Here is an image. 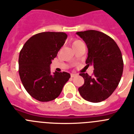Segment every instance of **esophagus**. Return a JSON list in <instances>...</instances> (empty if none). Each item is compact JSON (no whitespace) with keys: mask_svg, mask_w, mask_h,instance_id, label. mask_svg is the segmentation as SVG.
<instances>
[{"mask_svg":"<svg viewBox=\"0 0 134 134\" xmlns=\"http://www.w3.org/2000/svg\"><path fill=\"white\" fill-rule=\"evenodd\" d=\"M77 74H74V73H71V77H75V76H77Z\"/></svg>","mask_w":134,"mask_h":134,"instance_id":"obj_1","label":"esophagus"}]
</instances>
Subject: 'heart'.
Listing matches in <instances>:
<instances>
[{
  "label": "heart",
  "instance_id": "b5f03b06",
  "mask_svg": "<svg viewBox=\"0 0 134 134\" xmlns=\"http://www.w3.org/2000/svg\"><path fill=\"white\" fill-rule=\"evenodd\" d=\"M82 43V42H81V41L78 40H76L73 41L72 45H73V46H75V45H77V44H79V43Z\"/></svg>",
  "mask_w": 134,
  "mask_h": 134
}]
</instances>
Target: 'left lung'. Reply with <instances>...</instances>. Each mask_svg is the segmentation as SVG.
<instances>
[{
  "instance_id": "left-lung-1",
  "label": "left lung",
  "mask_w": 134,
  "mask_h": 134,
  "mask_svg": "<svg viewBox=\"0 0 134 134\" xmlns=\"http://www.w3.org/2000/svg\"><path fill=\"white\" fill-rule=\"evenodd\" d=\"M88 48L87 67L93 65V75L80 73L84 85L79 88L81 97L91 102L108 98L118 87L123 73L121 51L113 39L97 30L77 32Z\"/></svg>"
}]
</instances>
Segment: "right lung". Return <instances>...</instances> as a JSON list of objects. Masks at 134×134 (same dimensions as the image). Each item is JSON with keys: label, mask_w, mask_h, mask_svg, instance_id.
Instances as JSON below:
<instances>
[{"label": "right lung", "mask_w": 134, "mask_h": 134, "mask_svg": "<svg viewBox=\"0 0 134 134\" xmlns=\"http://www.w3.org/2000/svg\"><path fill=\"white\" fill-rule=\"evenodd\" d=\"M64 32H46L32 36L19 55V75L30 95L40 102L55 99L71 77L67 72L51 73L50 65L64 45Z\"/></svg>", "instance_id": "add662e5"}]
</instances>
